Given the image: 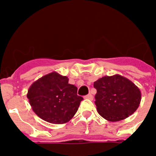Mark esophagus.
Returning <instances> with one entry per match:
<instances>
[{"label": "esophagus", "mask_w": 156, "mask_h": 156, "mask_svg": "<svg viewBox=\"0 0 156 156\" xmlns=\"http://www.w3.org/2000/svg\"><path fill=\"white\" fill-rule=\"evenodd\" d=\"M84 98L85 99H90V100H92L93 99V95L91 94H88L87 95L84 96Z\"/></svg>", "instance_id": "1"}]
</instances>
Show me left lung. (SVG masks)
<instances>
[{
	"label": "left lung",
	"mask_w": 156,
	"mask_h": 156,
	"mask_svg": "<svg viewBox=\"0 0 156 156\" xmlns=\"http://www.w3.org/2000/svg\"><path fill=\"white\" fill-rule=\"evenodd\" d=\"M97 90L95 105L104 119L111 122L124 119L138 108L140 91L134 83L119 75L104 76L94 83Z\"/></svg>",
	"instance_id": "8db88e82"
}]
</instances>
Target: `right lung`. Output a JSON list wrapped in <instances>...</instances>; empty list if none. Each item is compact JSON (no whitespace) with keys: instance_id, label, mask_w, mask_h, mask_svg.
Wrapping results in <instances>:
<instances>
[{"instance_id":"obj_1","label":"right lung","mask_w":156,"mask_h":156,"mask_svg":"<svg viewBox=\"0 0 156 156\" xmlns=\"http://www.w3.org/2000/svg\"><path fill=\"white\" fill-rule=\"evenodd\" d=\"M30 105L40 118L51 123L69 122L78 110L81 96L77 87L69 83V79L51 73L34 82L27 94Z\"/></svg>"}]
</instances>
